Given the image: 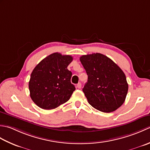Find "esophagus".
<instances>
[{
	"instance_id": "esophagus-1",
	"label": "esophagus",
	"mask_w": 150,
	"mask_h": 150,
	"mask_svg": "<svg viewBox=\"0 0 150 150\" xmlns=\"http://www.w3.org/2000/svg\"><path fill=\"white\" fill-rule=\"evenodd\" d=\"M76 87H77V88H80L81 87V83H78L77 84V85H76Z\"/></svg>"
}]
</instances>
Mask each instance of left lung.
<instances>
[{
	"mask_svg": "<svg viewBox=\"0 0 150 150\" xmlns=\"http://www.w3.org/2000/svg\"><path fill=\"white\" fill-rule=\"evenodd\" d=\"M88 75L83 91L88 103L103 112L115 111L123 104L128 91L126 75L113 61L100 53L79 58Z\"/></svg>",
	"mask_w": 150,
	"mask_h": 150,
	"instance_id": "obj_1",
	"label": "left lung"
}]
</instances>
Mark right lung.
<instances>
[{"mask_svg":"<svg viewBox=\"0 0 150 150\" xmlns=\"http://www.w3.org/2000/svg\"><path fill=\"white\" fill-rule=\"evenodd\" d=\"M72 59L69 55L53 53L33 70L28 84L30 94L39 108L53 109L70 99L76 89L71 82L72 72L67 69Z\"/></svg>","mask_w":150,"mask_h":150,"instance_id":"obj_1","label":"right lung"}]
</instances>
